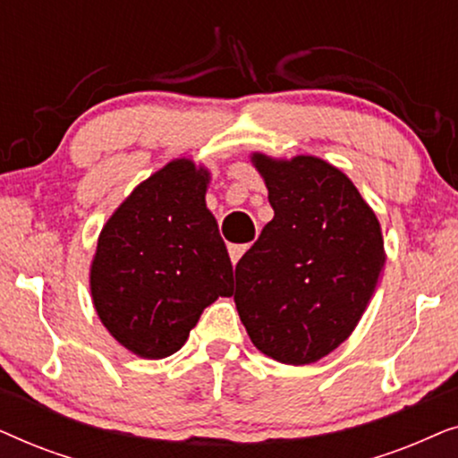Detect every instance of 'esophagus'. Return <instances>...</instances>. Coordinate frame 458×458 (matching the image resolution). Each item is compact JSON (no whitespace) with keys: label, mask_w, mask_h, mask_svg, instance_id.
<instances>
[{"label":"esophagus","mask_w":458,"mask_h":458,"mask_svg":"<svg viewBox=\"0 0 458 458\" xmlns=\"http://www.w3.org/2000/svg\"><path fill=\"white\" fill-rule=\"evenodd\" d=\"M248 248H250L248 243H229V256H231V262H233V265H237V260L242 259L243 252H246Z\"/></svg>","instance_id":"obj_1"}]
</instances>
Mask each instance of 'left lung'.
Returning a JSON list of instances; mask_svg holds the SVG:
<instances>
[{
	"label": "left lung",
	"mask_w": 458,
	"mask_h": 458,
	"mask_svg": "<svg viewBox=\"0 0 458 458\" xmlns=\"http://www.w3.org/2000/svg\"><path fill=\"white\" fill-rule=\"evenodd\" d=\"M275 216L235 267V306L250 340L285 365H310L346 342L384 268L377 216L352 181L317 156L260 152Z\"/></svg>",
	"instance_id": "8db88e82"
}]
</instances>
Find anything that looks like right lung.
Masks as SVG:
<instances>
[{
    "mask_svg": "<svg viewBox=\"0 0 458 458\" xmlns=\"http://www.w3.org/2000/svg\"><path fill=\"white\" fill-rule=\"evenodd\" d=\"M210 173L177 158L131 191L98 237L91 298L110 335L141 359L177 352L199 315L233 293V267L206 208Z\"/></svg>",
    "mask_w": 458,
    "mask_h": 458,
    "instance_id": "1",
    "label": "right lung"
}]
</instances>
